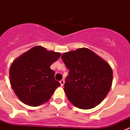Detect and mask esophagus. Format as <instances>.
I'll return each instance as SVG.
<instances>
[{
	"label": "esophagus",
	"mask_w": 130,
	"mask_h": 130,
	"mask_svg": "<svg viewBox=\"0 0 130 130\" xmlns=\"http://www.w3.org/2000/svg\"><path fill=\"white\" fill-rule=\"evenodd\" d=\"M60 84H61V86H63L64 85V84H65V80H60Z\"/></svg>",
	"instance_id": "esophagus-1"
}]
</instances>
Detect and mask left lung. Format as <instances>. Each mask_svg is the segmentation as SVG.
Listing matches in <instances>:
<instances>
[{"label":"left lung","instance_id":"obj_1","mask_svg":"<svg viewBox=\"0 0 130 130\" xmlns=\"http://www.w3.org/2000/svg\"><path fill=\"white\" fill-rule=\"evenodd\" d=\"M61 59L69 70L64 91L70 102L82 109H92L101 103L112 83L109 63L86 48L65 53Z\"/></svg>","mask_w":130,"mask_h":130}]
</instances>
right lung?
<instances>
[{
    "label": "right lung",
    "instance_id": "1",
    "mask_svg": "<svg viewBox=\"0 0 130 130\" xmlns=\"http://www.w3.org/2000/svg\"><path fill=\"white\" fill-rule=\"evenodd\" d=\"M61 54L35 46L13 61L10 68L12 89L23 103L38 106L48 101L60 83L50 69Z\"/></svg>",
    "mask_w": 130,
    "mask_h": 130
}]
</instances>
